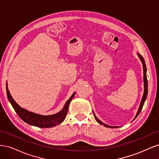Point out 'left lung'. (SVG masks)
<instances>
[{
  "mask_svg": "<svg viewBox=\"0 0 159 159\" xmlns=\"http://www.w3.org/2000/svg\"><path fill=\"white\" fill-rule=\"evenodd\" d=\"M137 56L138 57H139V59H140V60L141 61L142 64H143V82H144V93H143V97H142V99L141 101V103H140V105H139V107L138 109V111L137 112V114L135 115V117H134V119H135L137 118V117L139 115V114L140 113L141 111L142 110V108L143 107V105L144 103H145V101H146V99H147V94H148V81H147V68H146V64H145V60H144L143 57L137 53ZM93 115H94V117L96 121H97L99 124L101 125H103L105 127H109V128H117V127H114V126H110V125H106L103 123L102 121H101L99 119H98V117H96V115H95L94 112L93 111ZM133 119V120H134Z\"/></svg>",
  "mask_w": 159,
  "mask_h": 159,
  "instance_id": "obj_1",
  "label": "left lung"
}]
</instances>
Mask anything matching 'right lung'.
I'll use <instances>...</instances> for the list:
<instances>
[{
  "label": "right lung",
  "instance_id": "add662e5",
  "mask_svg": "<svg viewBox=\"0 0 159 159\" xmlns=\"http://www.w3.org/2000/svg\"><path fill=\"white\" fill-rule=\"evenodd\" d=\"M6 88L8 101L11 103L12 107L15 110L18 116L24 121L30 125L40 128H49L55 127L63 122L66 117L67 113H68L69 105L75 94V92L72 94L70 99L66 102L63 109L60 111L59 112L50 115H42L29 111L21 107L20 105L16 103V102L14 100L11 96L10 91H9L8 88L7 82L6 84Z\"/></svg>",
  "mask_w": 159,
  "mask_h": 159
}]
</instances>
